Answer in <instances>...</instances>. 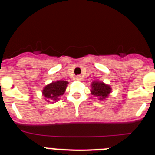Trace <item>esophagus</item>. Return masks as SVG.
Wrapping results in <instances>:
<instances>
[{"label":"esophagus","mask_w":155,"mask_h":155,"mask_svg":"<svg viewBox=\"0 0 155 155\" xmlns=\"http://www.w3.org/2000/svg\"><path fill=\"white\" fill-rule=\"evenodd\" d=\"M76 78V80H78V81H81L82 79V77L81 76V75H78V76H76V78Z\"/></svg>","instance_id":"34e87169"}]
</instances>
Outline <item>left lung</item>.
Here are the masks:
<instances>
[{"label": "left lung", "mask_w": 155, "mask_h": 155, "mask_svg": "<svg viewBox=\"0 0 155 155\" xmlns=\"http://www.w3.org/2000/svg\"><path fill=\"white\" fill-rule=\"evenodd\" d=\"M91 94L98 98L100 101H104L109 97L112 91V87L109 84L99 81H94L91 84Z\"/></svg>", "instance_id": "1"}]
</instances>
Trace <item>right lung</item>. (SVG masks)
<instances>
[{
    "label": "right lung",
    "mask_w": 155,
    "mask_h": 155,
    "mask_svg": "<svg viewBox=\"0 0 155 155\" xmlns=\"http://www.w3.org/2000/svg\"><path fill=\"white\" fill-rule=\"evenodd\" d=\"M69 82L67 81H56L45 86L42 90V94L47 102L53 103L60 99V97L64 94Z\"/></svg>",
    "instance_id": "right-lung-1"
}]
</instances>
